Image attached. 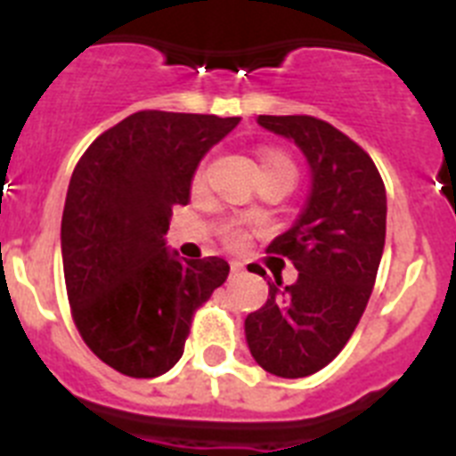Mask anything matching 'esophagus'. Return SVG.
I'll return each mask as SVG.
<instances>
[{"label":"esophagus","mask_w":456,"mask_h":456,"mask_svg":"<svg viewBox=\"0 0 456 456\" xmlns=\"http://www.w3.org/2000/svg\"><path fill=\"white\" fill-rule=\"evenodd\" d=\"M241 272H244V265L237 263V260H232V263H231V273H235V276H237V273H241Z\"/></svg>","instance_id":"esophagus-1"}]
</instances>
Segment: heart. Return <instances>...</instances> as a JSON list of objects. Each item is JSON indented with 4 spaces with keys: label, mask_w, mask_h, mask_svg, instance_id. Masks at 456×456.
I'll use <instances>...</instances> for the list:
<instances>
[{
    "label": "heart",
    "mask_w": 456,
    "mask_h": 456,
    "mask_svg": "<svg viewBox=\"0 0 456 456\" xmlns=\"http://www.w3.org/2000/svg\"><path fill=\"white\" fill-rule=\"evenodd\" d=\"M260 171H285L289 173L294 178V164L288 155L283 152H263L260 157ZM205 180V168L199 167V171L193 173V187H200ZM244 231H241L240 225L228 224L221 228V240L228 244V247H240L241 241H244Z\"/></svg>",
    "instance_id": "heart-1"
}]
</instances>
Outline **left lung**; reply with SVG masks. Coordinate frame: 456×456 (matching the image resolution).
<instances>
[{"label":"left lung","mask_w":456,"mask_h":456,"mask_svg":"<svg viewBox=\"0 0 456 456\" xmlns=\"http://www.w3.org/2000/svg\"><path fill=\"white\" fill-rule=\"evenodd\" d=\"M294 141L310 167L297 224L269 253L292 260L297 283H269V299L244 322L256 363L283 379L320 372L363 317L386 244V187L363 148L313 116H257Z\"/></svg>","instance_id":"1"}]
</instances>
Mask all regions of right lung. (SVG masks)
<instances>
[{"label":"right lung","mask_w":456,"mask_h":456,"mask_svg":"<svg viewBox=\"0 0 456 456\" xmlns=\"http://www.w3.org/2000/svg\"><path fill=\"white\" fill-rule=\"evenodd\" d=\"M237 116L136 111L102 132L72 171L63 276L79 336L120 374L152 379L184 352L191 317L228 278L221 257L180 260L167 235L200 159Z\"/></svg>","instance_id":"right-lung-1"}]
</instances>
